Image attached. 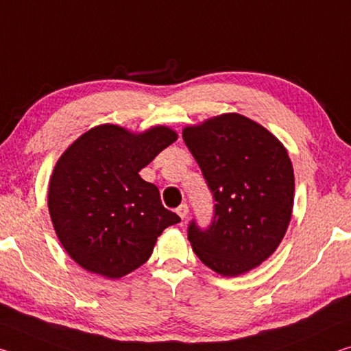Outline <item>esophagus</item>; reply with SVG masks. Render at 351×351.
<instances>
[{
  "instance_id": "34e87169",
  "label": "esophagus",
  "mask_w": 351,
  "mask_h": 351,
  "mask_svg": "<svg viewBox=\"0 0 351 351\" xmlns=\"http://www.w3.org/2000/svg\"><path fill=\"white\" fill-rule=\"evenodd\" d=\"M187 213H189V208H187V204L186 203H182L181 206H178V209H176V214L181 217L182 220L186 219V215H187Z\"/></svg>"
}]
</instances>
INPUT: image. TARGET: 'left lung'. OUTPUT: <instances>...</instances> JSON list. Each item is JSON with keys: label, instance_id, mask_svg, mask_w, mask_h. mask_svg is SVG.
Here are the masks:
<instances>
[{"label": "left lung", "instance_id": "1", "mask_svg": "<svg viewBox=\"0 0 351 351\" xmlns=\"http://www.w3.org/2000/svg\"><path fill=\"white\" fill-rule=\"evenodd\" d=\"M213 192L214 217L187 230L193 252L223 276L256 269L274 254L292 217V162L282 143L241 114H221L182 130Z\"/></svg>", "mask_w": 351, "mask_h": 351}]
</instances>
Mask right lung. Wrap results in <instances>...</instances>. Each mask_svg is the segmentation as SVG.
Wrapping results in <instances>:
<instances>
[{
	"label": "right lung",
	"instance_id": "right-lung-1",
	"mask_svg": "<svg viewBox=\"0 0 351 351\" xmlns=\"http://www.w3.org/2000/svg\"><path fill=\"white\" fill-rule=\"evenodd\" d=\"M178 134L167 126L131 132L99 125L77 137L54 165L48 209L70 258L90 274L117 280L153 253L167 226L181 221L143 181L147 167Z\"/></svg>",
	"mask_w": 351,
	"mask_h": 351
}]
</instances>
